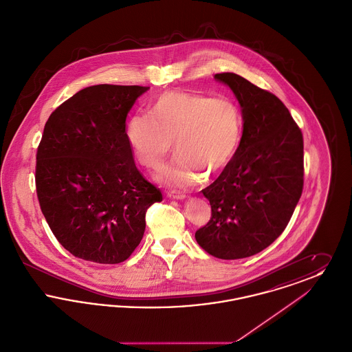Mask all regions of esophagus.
Segmentation results:
<instances>
[{
	"instance_id": "34e87169",
	"label": "esophagus",
	"mask_w": 352,
	"mask_h": 352,
	"mask_svg": "<svg viewBox=\"0 0 352 352\" xmlns=\"http://www.w3.org/2000/svg\"><path fill=\"white\" fill-rule=\"evenodd\" d=\"M168 197L171 198V199H177V201H184V198H186V195H184V192H181V191H170Z\"/></svg>"
}]
</instances>
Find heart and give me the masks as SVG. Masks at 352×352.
Wrapping results in <instances>:
<instances>
[{
  "label": "heart",
  "instance_id": "obj_1",
  "mask_svg": "<svg viewBox=\"0 0 352 352\" xmlns=\"http://www.w3.org/2000/svg\"><path fill=\"white\" fill-rule=\"evenodd\" d=\"M241 133L243 115L234 100L190 92H166L151 104V116L137 113L126 124V140L144 168H161L174 141L177 154L155 179L179 187L220 173L234 158Z\"/></svg>",
  "mask_w": 352,
  "mask_h": 352
}]
</instances>
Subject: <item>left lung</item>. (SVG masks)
Returning <instances> with one entry per match:
<instances>
[{
    "instance_id": "obj_1",
    "label": "left lung",
    "mask_w": 352,
    "mask_h": 352,
    "mask_svg": "<svg viewBox=\"0 0 352 352\" xmlns=\"http://www.w3.org/2000/svg\"><path fill=\"white\" fill-rule=\"evenodd\" d=\"M214 78L239 101L243 134L231 162L201 190L212 214L195 239L207 253L236 260L265 250L284 232L301 198L303 138L277 96L232 72Z\"/></svg>"
}]
</instances>
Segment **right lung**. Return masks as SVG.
Returning <instances> with one entry per match:
<instances>
[{"label":"right lung","instance_id":"1","mask_svg":"<svg viewBox=\"0 0 352 352\" xmlns=\"http://www.w3.org/2000/svg\"><path fill=\"white\" fill-rule=\"evenodd\" d=\"M149 87L99 84L59 105L36 151L41 210L58 241L98 264L125 261L145 232V214L162 201L135 168L125 122Z\"/></svg>","mask_w":352,"mask_h":352}]
</instances>
